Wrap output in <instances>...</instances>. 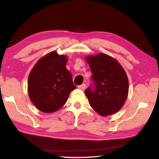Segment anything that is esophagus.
<instances>
[{"label": "esophagus", "mask_w": 159, "mask_h": 159, "mask_svg": "<svg viewBox=\"0 0 159 159\" xmlns=\"http://www.w3.org/2000/svg\"><path fill=\"white\" fill-rule=\"evenodd\" d=\"M85 88H86L85 84H82L78 86V89H80V90H84Z\"/></svg>", "instance_id": "34e87169"}]
</instances>
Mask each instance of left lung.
Returning <instances> with one entry per match:
<instances>
[{
    "label": "left lung",
    "mask_w": 159,
    "mask_h": 159,
    "mask_svg": "<svg viewBox=\"0 0 159 159\" xmlns=\"http://www.w3.org/2000/svg\"><path fill=\"white\" fill-rule=\"evenodd\" d=\"M93 73L91 85L84 91L90 106L101 116L119 111L126 100L129 80L121 65L111 56L98 54L86 57Z\"/></svg>",
    "instance_id": "8db88e82"
}]
</instances>
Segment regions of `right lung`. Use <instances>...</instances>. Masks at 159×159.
<instances>
[{
  "mask_svg": "<svg viewBox=\"0 0 159 159\" xmlns=\"http://www.w3.org/2000/svg\"><path fill=\"white\" fill-rule=\"evenodd\" d=\"M67 57L52 52L40 58L30 71L27 81L29 97L37 109L53 113L66 102L76 88L72 74L66 68Z\"/></svg>",
  "mask_w": 159,
  "mask_h": 159,
  "instance_id": "add662e5",
  "label": "right lung"
}]
</instances>
